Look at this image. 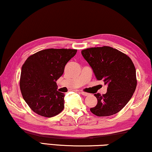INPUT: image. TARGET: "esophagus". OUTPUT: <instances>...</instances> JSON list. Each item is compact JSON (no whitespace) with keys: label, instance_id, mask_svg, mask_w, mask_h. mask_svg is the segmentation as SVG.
I'll return each instance as SVG.
<instances>
[{"label":"esophagus","instance_id":"34e87169","mask_svg":"<svg viewBox=\"0 0 152 152\" xmlns=\"http://www.w3.org/2000/svg\"><path fill=\"white\" fill-rule=\"evenodd\" d=\"M80 93L82 94V95H83V96L89 95L88 93H87V92H83V91H80Z\"/></svg>","mask_w":152,"mask_h":152}]
</instances>
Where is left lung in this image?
Returning <instances> with one entry per match:
<instances>
[{"label": "left lung", "mask_w": 152, "mask_h": 152, "mask_svg": "<svg viewBox=\"0 0 152 152\" xmlns=\"http://www.w3.org/2000/svg\"><path fill=\"white\" fill-rule=\"evenodd\" d=\"M83 58L92 68L97 80L107 85V92L94 95L97 104L91 108L98 116H111L124 108L134 92L136 69L127 55L110 47L89 48L81 50Z\"/></svg>", "instance_id": "1"}]
</instances>
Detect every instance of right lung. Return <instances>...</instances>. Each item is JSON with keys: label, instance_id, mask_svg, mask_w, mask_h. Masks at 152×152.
<instances>
[{"label": "right lung", "instance_id": "add662e5", "mask_svg": "<svg viewBox=\"0 0 152 152\" xmlns=\"http://www.w3.org/2000/svg\"><path fill=\"white\" fill-rule=\"evenodd\" d=\"M77 50L48 49L28 57L22 67L20 88L24 100L34 113L45 117L60 113L64 107V94L56 81Z\"/></svg>", "mask_w": 152, "mask_h": 152}]
</instances>
